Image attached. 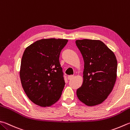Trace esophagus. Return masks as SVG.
I'll return each instance as SVG.
<instances>
[{
    "label": "esophagus",
    "instance_id": "34e87169",
    "mask_svg": "<svg viewBox=\"0 0 130 130\" xmlns=\"http://www.w3.org/2000/svg\"><path fill=\"white\" fill-rule=\"evenodd\" d=\"M73 77H74V76H73V75H70L67 77L68 80H71V79H73Z\"/></svg>",
    "mask_w": 130,
    "mask_h": 130
}]
</instances>
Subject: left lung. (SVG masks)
<instances>
[{
  "mask_svg": "<svg viewBox=\"0 0 130 130\" xmlns=\"http://www.w3.org/2000/svg\"><path fill=\"white\" fill-rule=\"evenodd\" d=\"M75 42L84 62L83 82L77 89V96L87 106H95L103 102L113 89L117 79V58L100 40L84 39Z\"/></svg>",
  "mask_w": 130,
  "mask_h": 130,
  "instance_id": "obj_1",
  "label": "left lung"
}]
</instances>
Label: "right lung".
<instances>
[{
  "mask_svg": "<svg viewBox=\"0 0 130 130\" xmlns=\"http://www.w3.org/2000/svg\"><path fill=\"white\" fill-rule=\"evenodd\" d=\"M67 42L66 39H42L24 51L20 77L24 92L36 105L50 106L60 99L65 82L59 59Z\"/></svg>",
  "mask_w": 130,
  "mask_h": 130,
  "instance_id": "add662e5",
  "label": "right lung"
}]
</instances>
